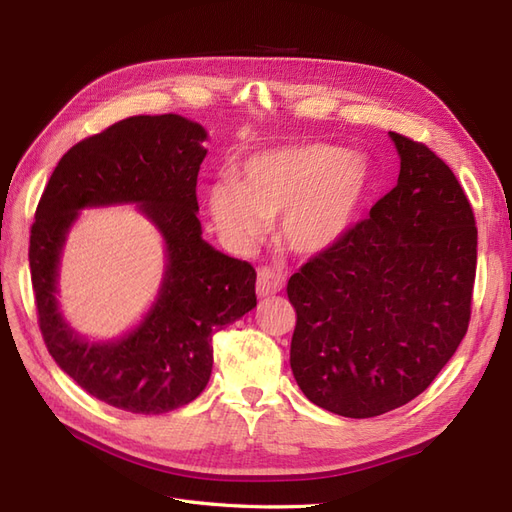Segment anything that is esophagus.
I'll return each mask as SVG.
<instances>
[{"instance_id": "34e87169", "label": "esophagus", "mask_w": 512, "mask_h": 512, "mask_svg": "<svg viewBox=\"0 0 512 512\" xmlns=\"http://www.w3.org/2000/svg\"><path fill=\"white\" fill-rule=\"evenodd\" d=\"M284 288V275L280 271H275L271 267H265L258 271V282H256V292L260 299L273 297Z\"/></svg>"}]
</instances>
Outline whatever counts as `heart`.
Returning a JSON list of instances; mask_svg holds the SVG:
<instances>
[{
    "label": "heart",
    "instance_id": "b5f03b06",
    "mask_svg": "<svg viewBox=\"0 0 512 512\" xmlns=\"http://www.w3.org/2000/svg\"><path fill=\"white\" fill-rule=\"evenodd\" d=\"M369 188L367 162L331 145L307 143L258 153L241 166L239 183L209 192L211 218L224 235L250 245L280 218L290 252L316 256L342 239Z\"/></svg>",
    "mask_w": 512,
    "mask_h": 512
}]
</instances>
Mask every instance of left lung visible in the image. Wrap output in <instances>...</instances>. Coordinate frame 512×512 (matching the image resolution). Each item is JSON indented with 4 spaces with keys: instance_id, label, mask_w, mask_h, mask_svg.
<instances>
[{
    "instance_id": "obj_1",
    "label": "left lung",
    "mask_w": 512,
    "mask_h": 512,
    "mask_svg": "<svg viewBox=\"0 0 512 512\" xmlns=\"http://www.w3.org/2000/svg\"><path fill=\"white\" fill-rule=\"evenodd\" d=\"M395 188L288 280L290 367L312 404L348 418L408 404L468 331L476 277L470 200L427 145L389 132Z\"/></svg>"
}]
</instances>
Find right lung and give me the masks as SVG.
<instances>
[{
  "label": "right lung",
  "instance_id": "right-lung-1",
  "mask_svg": "<svg viewBox=\"0 0 512 512\" xmlns=\"http://www.w3.org/2000/svg\"><path fill=\"white\" fill-rule=\"evenodd\" d=\"M207 132L181 115H136L76 143L55 166L29 235L38 324L49 354L104 404L164 414L209 382L213 335L256 307V271L203 241L196 179ZM141 202L167 243L165 282L150 314L115 343L76 336L58 314L60 247L85 206Z\"/></svg>",
  "mask_w": 512,
  "mask_h": 512
}]
</instances>
